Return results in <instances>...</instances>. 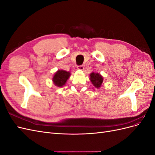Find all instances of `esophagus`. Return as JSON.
<instances>
[{"label":"esophagus","mask_w":155,"mask_h":155,"mask_svg":"<svg viewBox=\"0 0 155 155\" xmlns=\"http://www.w3.org/2000/svg\"><path fill=\"white\" fill-rule=\"evenodd\" d=\"M77 68H78V70H84V66H83V65H81V66H78Z\"/></svg>","instance_id":"obj_1"}]
</instances>
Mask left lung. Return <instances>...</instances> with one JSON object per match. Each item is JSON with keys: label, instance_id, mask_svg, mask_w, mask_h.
Returning <instances> with one entry per match:
<instances>
[{"label": "left lung", "instance_id": "1", "mask_svg": "<svg viewBox=\"0 0 155 155\" xmlns=\"http://www.w3.org/2000/svg\"><path fill=\"white\" fill-rule=\"evenodd\" d=\"M90 76V80L94 87L96 88H100L102 85V83L104 81V78L99 73L92 72L89 74Z\"/></svg>", "mask_w": 155, "mask_h": 155}]
</instances>
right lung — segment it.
<instances>
[{
    "instance_id": "obj_1",
    "label": "right lung",
    "mask_w": 155,
    "mask_h": 155,
    "mask_svg": "<svg viewBox=\"0 0 155 155\" xmlns=\"http://www.w3.org/2000/svg\"><path fill=\"white\" fill-rule=\"evenodd\" d=\"M71 73L64 70H58L52 78L54 85L58 87H62L66 84Z\"/></svg>"
}]
</instances>
